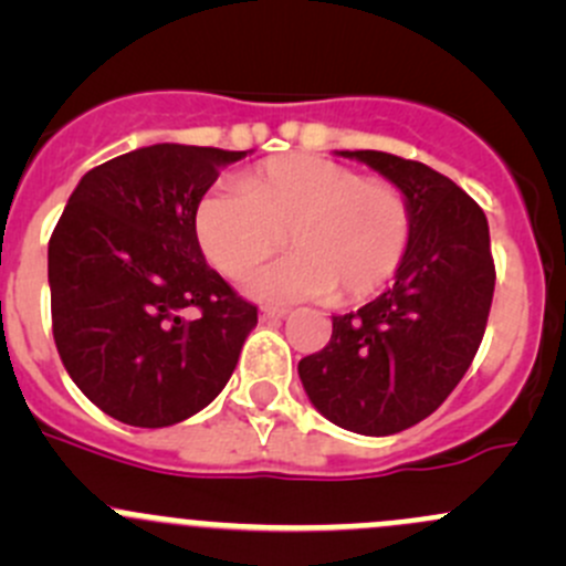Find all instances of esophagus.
<instances>
[{
    "instance_id": "esophagus-1",
    "label": "esophagus",
    "mask_w": 566,
    "mask_h": 566,
    "mask_svg": "<svg viewBox=\"0 0 566 566\" xmlns=\"http://www.w3.org/2000/svg\"><path fill=\"white\" fill-rule=\"evenodd\" d=\"M282 317H287V310H276V306L260 310V323H279Z\"/></svg>"
}]
</instances>
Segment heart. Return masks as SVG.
<instances>
[{"mask_svg":"<svg viewBox=\"0 0 566 566\" xmlns=\"http://www.w3.org/2000/svg\"><path fill=\"white\" fill-rule=\"evenodd\" d=\"M193 235L213 268L243 276L282 247L293 254L243 282L271 304L331 298L358 304L391 282L410 243V210L384 180L319 156L260 164L238 188H213L193 210Z\"/></svg>","mask_w":566,"mask_h":566,"instance_id":"obj_1","label":"heart"}]
</instances>
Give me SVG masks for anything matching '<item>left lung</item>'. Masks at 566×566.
<instances>
[{
	"instance_id": "left-lung-1",
	"label": "left lung",
	"mask_w": 566,
	"mask_h": 566,
	"mask_svg": "<svg viewBox=\"0 0 566 566\" xmlns=\"http://www.w3.org/2000/svg\"><path fill=\"white\" fill-rule=\"evenodd\" d=\"M367 164L410 210V243L394 284L301 358L306 397L342 430L394 436L432 413L471 367L493 304L495 268L482 208L458 182L378 150H336Z\"/></svg>"
}]
</instances>
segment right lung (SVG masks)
I'll list each match as a JSON object with an SVG mask.
<instances>
[{"instance_id":"add662e5","label":"right lung","mask_w":566,"mask_h":566,"mask_svg":"<svg viewBox=\"0 0 566 566\" xmlns=\"http://www.w3.org/2000/svg\"><path fill=\"white\" fill-rule=\"evenodd\" d=\"M251 150L150 145L90 169L49 241L51 323L73 384L130 427H169L235 373L256 306L205 262L193 210Z\"/></svg>"}]
</instances>
